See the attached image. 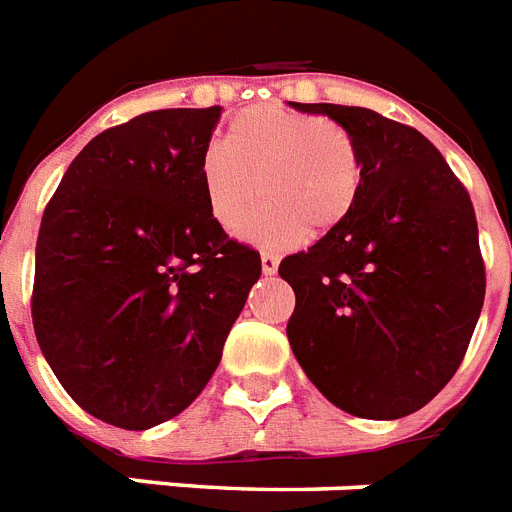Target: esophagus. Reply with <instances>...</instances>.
Segmentation results:
<instances>
[{"instance_id": "esophagus-1", "label": "esophagus", "mask_w": 512, "mask_h": 512, "mask_svg": "<svg viewBox=\"0 0 512 512\" xmlns=\"http://www.w3.org/2000/svg\"><path fill=\"white\" fill-rule=\"evenodd\" d=\"M260 263H263L265 276H273V273L278 270V255L276 252H268V249H265L263 255H260Z\"/></svg>"}]
</instances>
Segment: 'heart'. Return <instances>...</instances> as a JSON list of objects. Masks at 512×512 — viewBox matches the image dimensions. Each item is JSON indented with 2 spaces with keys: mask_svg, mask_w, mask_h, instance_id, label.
Here are the masks:
<instances>
[{
  "mask_svg": "<svg viewBox=\"0 0 512 512\" xmlns=\"http://www.w3.org/2000/svg\"><path fill=\"white\" fill-rule=\"evenodd\" d=\"M199 176L207 207L226 231H239L265 194L268 205L244 236L273 247L342 226L363 189V160L339 123L255 105L231 120L226 139L205 149Z\"/></svg>",
  "mask_w": 512,
  "mask_h": 512,
  "instance_id": "b5f03b06",
  "label": "heart"
}]
</instances>
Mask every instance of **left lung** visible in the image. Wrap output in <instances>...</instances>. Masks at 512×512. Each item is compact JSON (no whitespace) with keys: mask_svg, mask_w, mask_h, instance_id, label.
I'll return each mask as SVG.
<instances>
[{"mask_svg":"<svg viewBox=\"0 0 512 512\" xmlns=\"http://www.w3.org/2000/svg\"><path fill=\"white\" fill-rule=\"evenodd\" d=\"M292 107L350 131L363 189L342 226L278 265L297 294L286 336L328 402L394 421L442 392L479 321L486 278L471 197L421 131L365 107Z\"/></svg>","mask_w":512,"mask_h":512,"instance_id":"1","label":"left lung"}]
</instances>
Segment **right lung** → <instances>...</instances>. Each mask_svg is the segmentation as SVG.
<instances>
[{"mask_svg":"<svg viewBox=\"0 0 512 512\" xmlns=\"http://www.w3.org/2000/svg\"><path fill=\"white\" fill-rule=\"evenodd\" d=\"M220 107L155 110L78 152L36 242L33 331L89 415L144 431L197 400L260 278L207 207Z\"/></svg>","mask_w":512,"mask_h":512,"instance_id":"1","label":"right lung"}]
</instances>
